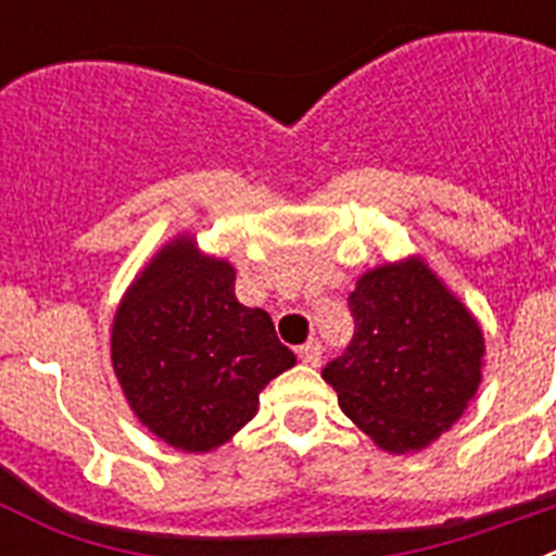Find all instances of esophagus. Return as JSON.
I'll return each instance as SVG.
<instances>
[{
	"instance_id": "esophagus-1",
	"label": "esophagus",
	"mask_w": 556,
	"mask_h": 556,
	"mask_svg": "<svg viewBox=\"0 0 556 556\" xmlns=\"http://www.w3.org/2000/svg\"><path fill=\"white\" fill-rule=\"evenodd\" d=\"M298 358H301L303 365L317 367L323 362V345L317 342V339H312V342H306V345L298 348Z\"/></svg>"
}]
</instances>
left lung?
I'll return each instance as SVG.
<instances>
[{
	"label": "left lung",
	"mask_w": 556,
	"mask_h": 556,
	"mask_svg": "<svg viewBox=\"0 0 556 556\" xmlns=\"http://www.w3.org/2000/svg\"><path fill=\"white\" fill-rule=\"evenodd\" d=\"M348 306L356 331L323 378L378 448H426L459 420L479 390V323L415 255L362 275Z\"/></svg>",
	"instance_id": "1"
}]
</instances>
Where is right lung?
<instances>
[{"label": "right lung", "instance_id": "1", "mask_svg": "<svg viewBox=\"0 0 556 556\" xmlns=\"http://www.w3.org/2000/svg\"><path fill=\"white\" fill-rule=\"evenodd\" d=\"M236 269L178 236L122 298L111 362L141 426L166 445L205 454L258 412V392L294 365L264 308L233 294Z\"/></svg>", "mask_w": 556, "mask_h": 556}]
</instances>
